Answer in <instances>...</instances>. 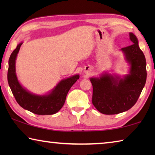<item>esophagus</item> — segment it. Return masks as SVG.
Returning a JSON list of instances; mask_svg holds the SVG:
<instances>
[{"instance_id":"obj_1","label":"esophagus","mask_w":155,"mask_h":155,"mask_svg":"<svg viewBox=\"0 0 155 155\" xmlns=\"http://www.w3.org/2000/svg\"><path fill=\"white\" fill-rule=\"evenodd\" d=\"M85 73H86V74H89V73H88V71L87 72H85Z\"/></svg>"}]
</instances>
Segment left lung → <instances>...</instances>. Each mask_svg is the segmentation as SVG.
<instances>
[{"label": "left lung", "instance_id": "obj_1", "mask_svg": "<svg viewBox=\"0 0 155 155\" xmlns=\"http://www.w3.org/2000/svg\"><path fill=\"white\" fill-rule=\"evenodd\" d=\"M132 45L120 49L129 65L127 74L103 72L99 77H91L93 86L92 103L106 115L117 114L130 109L136 103L146 81V61L139 41L129 33Z\"/></svg>", "mask_w": 155, "mask_h": 155}]
</instances>
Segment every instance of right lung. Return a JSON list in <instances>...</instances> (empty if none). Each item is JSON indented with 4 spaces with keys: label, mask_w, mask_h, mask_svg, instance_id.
I'll return each mask as SVG.
<instances>
[{
    "label": "right lung",
    "mask_w": 155,
    "mask_h": 155,
    "mask_svg": "<svg viewBox=\"0 0 155 155\" xmlns=\"http://www.w3.org/2000/svg\"><path fill=\"white\" fill-rule=\"evenodd\" d=\"M22 41L18 44L9 59L7 81L17 103L23 109L37 115H52L58 112L65 103L66 96L72 86L79 78L74 74L62 79L45 94H35L27 90L18 79L15 61Z\"/></svg>",
    "instance_id": "obj_1"
}]
</instances>
